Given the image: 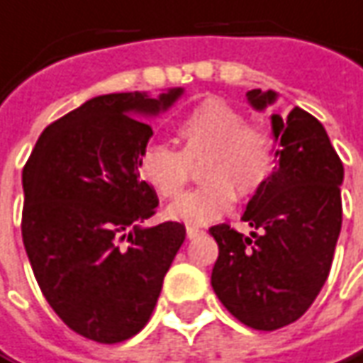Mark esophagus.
<instances>
[{
	"mask_svg": "<svg viewBox=\"0 0 363 363\" xmlns=\"http://www.w3.org/2000/svg\"><path fill=\"white\" fill-rule=\"evenodd\" d=\"M204 230L202 228H196V226H186V238H194V236H199Z\"/></svg>",
	"mask_w": 363,
	"mask_h": 363,
	"instance_id": "1",
	"label": "esophagus"
}]
</instances>
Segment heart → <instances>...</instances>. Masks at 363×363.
Segmentation results:
<instances>
[{
  "mask_svg": "<svg viewBox=\"0 0 363 363\" xmlns=\"http://www.w3.org/2000/svg\"><path fill=\"white\" fill-rule=\"evenodd\" d=\"M181 150L149 145L139 161L140 181L162 199H177L201 164L202 186L182 194L167 208L172 220L201 226L233 208L238 199H252L264 189L276 164V140L262 125L223 99H206L177 127Z\"/></svg>",
  "mask_w": 363,
  "mask_h": 363,
  "instance_id": "1",
  "label": "heart"
}]
</instances>
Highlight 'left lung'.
<instances>
[{
  "mask_svg": "<svg viewBox=\"0 0 363 363\" xmlns=\"http://www.w3.org/2000/svg\"><path fill=\"white\" fill-rule=\"evenodd\" d=\"M274 91H248L256 109L274 103ZM282 149L270 181L254 194L242 220L244 236L228 224L208 233L218 244L211 284L244 326L272 332L304 316L330 274L342 228L344 164L322 123L300 107L272 115Z\"/></svg>",
  "mask_w": 363,
  "mask_h": 363,
  "instance_id": "obj_1",
  "label": "left lung"
}]
</instances>
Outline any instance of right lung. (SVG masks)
Here are the masks:
<instances>
[{
	"label": "right lung",
	"instance_id": "right-lung-1",
	"mask_svg": "<svg viewBox=\"0 0 363 363\" xmlns=\"http://www.w3.org/2000/svg\"><path fill=\"white\" fill-rule=\"evenodd\" d=\"M181 93L91 99L41 133L23 167L21 236L37 284L73 332L99 344L145 328L184 242L181 223L140 226L159 206L139 181L152 129L129 117L157 115Z\"/></svg>",
	"mask_w": 363,
	"mask_h": 363
}]
</instances>
